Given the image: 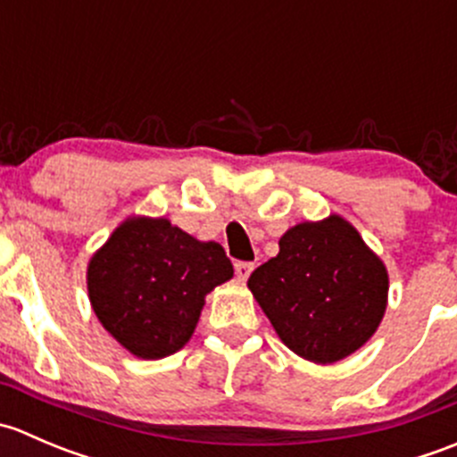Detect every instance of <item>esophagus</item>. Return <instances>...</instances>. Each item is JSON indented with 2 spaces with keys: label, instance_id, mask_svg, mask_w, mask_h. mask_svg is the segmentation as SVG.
<instances>
[{
  "label": "esophagus",
  "instance_id": "1",
  "mask_svg": "<svg viewBox=\"0 0 457 457\" xmlns=\"http://www.w3.org/2000/svg\"><path fill=\"white\" fill-rule=\"evenodd\" d=\"M252 270H254V265H252V262H245V261H238L237 265H234V271H237V278L238 280H247V278H250Z\"/></svg>",
  "mask_w": 457,
  "mask_h": 457
}]
</instances>
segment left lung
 Returning <instances> with one entry per match:
<instances>
[{"label":"left lung","mask_w":457,"mask_h":457,"mask_svg":"<svg viewBox=\"0 0 457 457\" xmlns=\"http://www.w3.org/2000/svg\"><path fill=\"white\" fill-rule=\"evenodd\" d=\"M278 247L247 280L278 338L316 365L352 356L385 316V262L338 214L294 225Z\"/></svg>","instance_id":"left-lung-1"}]
</instances>
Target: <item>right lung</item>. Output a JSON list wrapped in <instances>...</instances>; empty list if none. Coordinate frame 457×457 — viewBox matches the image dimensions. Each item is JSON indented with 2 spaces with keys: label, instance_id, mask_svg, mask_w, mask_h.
Wrapping results in <instances>:
<instances>
[{
  "label": "right lung",
  "instance_id": "right-lung-1",
  "mask_svg": "<svg viewBox=\"0 0 457 457\" xmlns=\"http://www.w3.org/2000/svg\"><path fill=\"white\" fill-rule=\"evenodd\" d=\"M234 276L225 250L165 216H128L87 261V298L132 356L159 361L186 347L205 296Z\"/></svg>",
  "mask_w": 457,
  "mask_h": 457
}]
</instances>
